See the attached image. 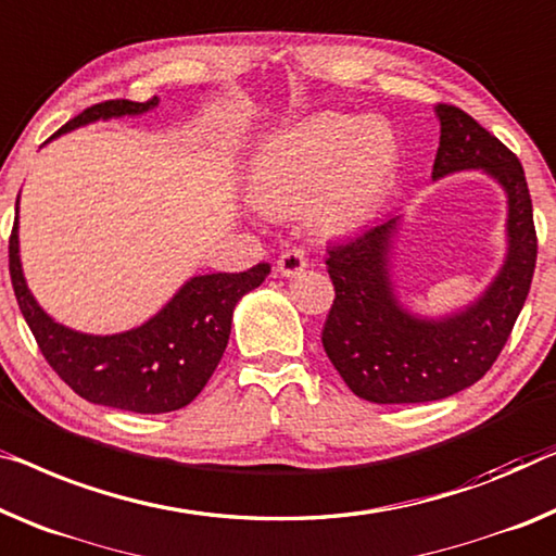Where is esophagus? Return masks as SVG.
<instances>
[{
	"instance_id": "34e87169",
	"label": "esophagus",
	"mask_w": 556,
	"mask_h": 556,
	"mask_svg": "<svg viewBox=\"0 0 556 556\" xmlns=\"http://www.w3.org/2000/svg\"><path fill=\"white\" fill-rule=\"evenodd\" d=\"M306 267H309V260H306V254L302 250H287V252H281L277 260V269L281 277H294V275H300V271H304Z\"/></svg>"
}]
</instances>
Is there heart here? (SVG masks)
Returning a JSON list of instances; mask_svg holds the SVG:
<instances>
[{
	"label": "heart",
	"instance_id": "obj_1",
	"mask_svg": "<svg viewBox=\"0 0 556 556\" xmlns=\"http://www.w3.org/2000/svg\"><path fill=\"white\" fill-rule=\"evenodd\" d=\"M396 169V139L384 124L325 112L271 139L254 162L252 192L264 212L312 203L329 231L357 227L375 212Z\"/></svg>",
	"mask_w": 556,
	"mask_h": 556
}]
</instances>
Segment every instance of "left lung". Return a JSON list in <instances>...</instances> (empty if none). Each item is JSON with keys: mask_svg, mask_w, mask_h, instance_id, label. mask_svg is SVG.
<instances>
[{"mask_svg": "<svg viewBox=\"0 0 556 556\" xmlns=\"http://www.w3.org/2000/svg\"><path fill=\"white\" fill-rule=\"evenodd\" d=\"M439 149L432 179L482 169L507 194V256L490 287L439 319L407 312L394 292L392 244L402 214L327 250L334 304L321 344L346 387L375 404H419L479 382L507 344L536 264L532 197L525 169L500 139L452 104L434 106Z\"/></svg>", "mask_w": 556, "mask_h": 556, "instance_id": "1", "label": "left lung"}]
</instances>
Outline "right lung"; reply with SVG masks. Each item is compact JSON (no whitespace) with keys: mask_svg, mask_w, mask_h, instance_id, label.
<instances>
[{"mask_svg":"<svg viewBox=\"0 0 556 556\" xmlns=\"http://www.w3.org/2000/svg\"><path fill=\"white\" fill-rule=\"evenodd\" d=\"M160 104L112 99L70 119L54 137L97 119L144 114ZM269 264L229 275H199L147 319L119 334H85L54 321L29 292L20 260V199L10 237V277L16 304L27 319L45 359L81 400L104 407L162 414L187 407L217 369L227 350L237 302L269 275Z\"/></svg>","mask_w":556,"mask_h":556,"instance_id":"add662e5","label":"right lung"}]
</instances>
